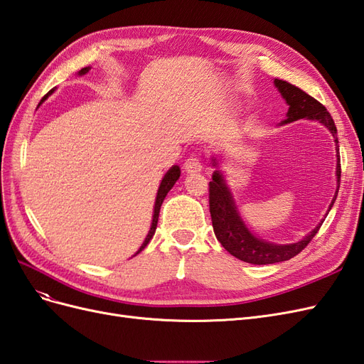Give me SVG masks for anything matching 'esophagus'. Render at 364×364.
<instances>
[{
    "label": "esophagus",
    "instance_id": "34e87169",
    "mask_svg": "<svg viewBox=\"0 0 364 364\" xmlns=\"http://www.w3.org/2000/svg\"><path fill=\"white\" fill-rule=\"evenodd\" d=\"M183 168H185V171H188V173H197V171H200V170H202V159H200V156L191 155L188 159L185 161Z\"/></svg>",
    "mask_w": 364,
    "mask_h": 364
}]
</instances>
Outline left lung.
<instances>
[{"label": "left lung", "instance_id": "obj_1", "mask_svg": "<svg viewBox=\"0 0 364 364\" xmlns=\"http://www.w3.org/2000/svg\"><path fill=\"white\" fill-rule=\"evenodd\" d=\"M274 85L279 90L281 95L285 98V102L289 105V114L287 119L284 123H291V121L301 119V118H310L321 121L325 124L329 132H331L336 146H337V182L340 181L341 168H340V153H338V139H337V129L334 124L333 117L329 115L326 107L317 102L314 97L302 91L301 87H297L285 80L274 79ZM215 165V161H214ZM338 193V190H337ZM337 194L334 196L336 200ZM334 200L331 202V206L334 205ZM329 206V209H331ZM209 213H211L213 228L217 240L230 255L235 258L250 262V264H273L287 261L297 253H301L310 241L317 234V230L321 229L322 223L316 226L310 234H308L302 241L294 245H272L267 241H262L252 235L247 228L245 226L243 220L240 218L232 196H230L228 186L223 181V176L220 171H214L213 181L209 182Z\"/></svg>", "mask_w": 364, "mask_h": 364}]
</instances>
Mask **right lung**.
Returning a JSON list of instances; mask_svg holds the SVG:
<instances>
[{"label":"right lung","mask_w":364,"mask_h":364,"mask_svg":"<svg viewBox=\"0 0 364 364\" xmlns=\"http://www.w3.org/2000/svg\"><path fill=\"white\" fill-rule=\"evenodd\" d=\"M87 71H90V68H82V70L79 71V74H86ZM51 92H53V90H51L48 94L43 95V98H42L41 102L46 100V98H47ZM39 105H41V103H39ZM179 176H181V170H179L178 165H174V167H171V168L167 171V174L164 176V179H162L161 186H159V190H158V196H156L155 213H153L151 228H150V230H149V235H147V238L144 240V243H142V246L139 247V250H138L136 253H139L142 249H144V247L149 245V241L151 240V237L155 235V230H156V226H158V218H159V209H161V205H162V202H164V199H165V196H167V193L173 188V185L176 183V181L179 179Z\"/></svg>","instance_id":"add662e5"}]
</instances>
